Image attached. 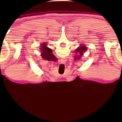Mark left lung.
<instances>
[{
  "mask_svg": "<svg viewBox=\"0 0 122 122\" xmlns=\"http://www.w3.org/2000/svg\"><path fill=\"white\" fill-rule=\"evenodd\" d=\"M80 46H79L78 48H77L76 49L75 53H78L79 55L78 56H76L75 57V60H79L81 58V57L82 56V55L84 54V53H85V51H86L87 50V47L85 46V45H83L81 44Z\"/></svg>",
  "mask_w": 122,
  "mask_h": 122,
  "instance_id": "obj_1",
  "label": "left lung"
}]
</instances>
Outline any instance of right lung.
Wrapping results in <instances>:
<instances>
[{"label": "right lung", "mask_w": 122, "mask_h": 122, "mask_svg": "<svg viewBox=\"0 0 122 122\" xmlns=\"http://www.w3.org/2000/svg\"><path fill=\"white\" fill-rule=\"evenodd\" d=\"M40 49L41 51V56L43 59L48 61H51V60L54 61L55 59V56L53 54L52 49L46 46V43H43L41 46Z\"/></svg>", "instance_id": "1"}]
</instances>
